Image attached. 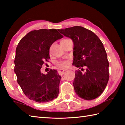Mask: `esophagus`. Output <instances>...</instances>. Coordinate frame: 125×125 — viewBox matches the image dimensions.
I'll list each match as a JSON object with an SVG mask.
<instances>
[{"instance_id": "1", "label": "esophagus", "mask_w": 125, "mask_h": 125, "mask_svg": "<svg viewBox=\"0 0 125 125\" xmlns=\"http://www.w3.org/2000/svg\"><path fill=\"white\" fill-rule=\"evenodd\" d=\"M64 71H65V69H60V70H59V71H58V73L59 74L62 75V74H63V73L64 72Z\"/></svg>"}]
</instances>
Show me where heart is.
<instances>
[{
  "label": "heart",
  "mask_w": 125,
  "mask_h": 125,
  "mask_svg": "<svg viewBox=\"0 0 125 125\" xmlns=\"http://www.w3.org/2000/svg\"><path fill=\"white\" fill-rule=\"evenodd\" d=\"M69 64H70V61L69 60L61 61L57 62V65L59 68H60L61 69L66 68L69 66Z\"/></svg>",
  "instance_id": "b5f03b06"
}]
</instances>
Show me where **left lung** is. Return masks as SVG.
Masks as SVG:
<instances>
[{"instance_id":"left-lung-1","label":"left lung","mask_w":125,"mask_h":125,"mask_svg":"<svg viewBox=\"0 0 125 125\" xmlns=\"http://www.w3.org/2000/svg\"><path fill=\"white\" fill-rule=\"evenodd\" d=\"M73 42V65L81 70L75 71L73 82L75 92L80 98L91 100L102 94L109 79L107 54L99 38L89 30L75 26L58 30Z\"/></svg>"}]
</instances>
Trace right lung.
<instances>
[{
    "label": "right lung",
    "mask_w": 125,
    "mask_h": 125,
    "mask_svg": "<svg viewBox=\"0 0 125 125\" xmlns=\"http://www.w3.org/2000/svg\"><path fill=\"white\" fill-rule=\"evenodd\" d=\"M63 36L56 29H40L29 32L19 42L16 49L14 72L24 94L39 103L57 98L61 76L55 69L47 74L41 72L42 65L48 62L50 48Z\"/></svg>",
    "instance_id": "add662e5"
}]
</instances>
